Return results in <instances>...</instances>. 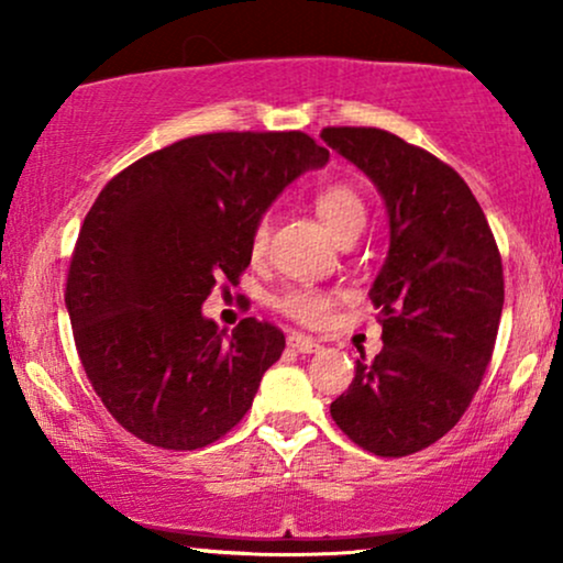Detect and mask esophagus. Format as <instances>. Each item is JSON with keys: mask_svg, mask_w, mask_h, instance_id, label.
I'll use <instances>...</instances> for the list:
<instances>
[{"mask_svg": "<svg viewBox=\"0 0 563 563\" xmlns=\"http://www.w3.org/2000/svg\"><path fill=\"white\" fill-rule=\"evenodd\" d=\"M288 346L296 349V352H301V354H314V352H320L318 341L309 339V335H303V333H288Z\"/></svg>", "mask_w": 563, "mask_h": 563, "instance_id": "obj_1", "label": "esophagus"}]
</instances>
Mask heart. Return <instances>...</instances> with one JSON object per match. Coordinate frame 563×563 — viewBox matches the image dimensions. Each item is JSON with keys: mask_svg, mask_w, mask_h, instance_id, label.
<instances>
[{"mask_svg": "<svg viewBox=\"0 0 563 563\" xmlns=\"http://www.w3.org/2000/svg\"><path fill=\"white\" fill-rule=\"evenodd\" d=\"M314 211L322 219L335 241H344V238L360 235L367 222V206L363 196L354 190L352 185L335 183L322 187V190L314 196ZM269 224L267 219H260L251 230V254L260 256L267 245ZM333 294L331 290H322L314 286H290L283 290V294L275 296V309L277 312L288 314L290 320L303 322V325H318L328 318L333 307Z\"/></svg>", "mask_w": 563, "mask_h": 563, "instance_id": "1", "label": "heart"}]
</instances>
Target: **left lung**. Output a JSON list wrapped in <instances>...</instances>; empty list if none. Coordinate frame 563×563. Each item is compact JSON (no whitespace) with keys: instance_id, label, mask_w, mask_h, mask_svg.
Masks as SVG:
<instances>
[{"instance_id":"left-lung-1","label":"left lung","mask_w":563,"mask_h":563,"mask_svg":"<svg viewBox=\"0 0 563 563\" xmlns=\"http://www.w3.org/2000/svg\"><path fill=\"white\" fill-rule=\"evenodd\" d=\"M320 137L371 177L389 214V254L371 288L384 349L371 363L360 354L331 416L373 455H412L461 421L493 360L500 251L461 174L423 147L373 126Z\"/></svg>"}]
</instances>
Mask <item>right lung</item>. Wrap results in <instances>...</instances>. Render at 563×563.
<instances>
[{"label":"right lung","mask_w":563,"mask_h":563,"mask_svg":"<svg viewBox=\"0 0 563 563\" xmlns=\"http://www.w3.org/2000/svg\"><path fill=\"white\" fill-rule=\"evenodd\" d=\"M331 153L303 132H214L134 161L102 187L70 256L66 307L89 384L129 434L198 450L241 423L286 335L200 307L251 264V230Z\"/></svg>","instance_id":"1"}]
</instances>
